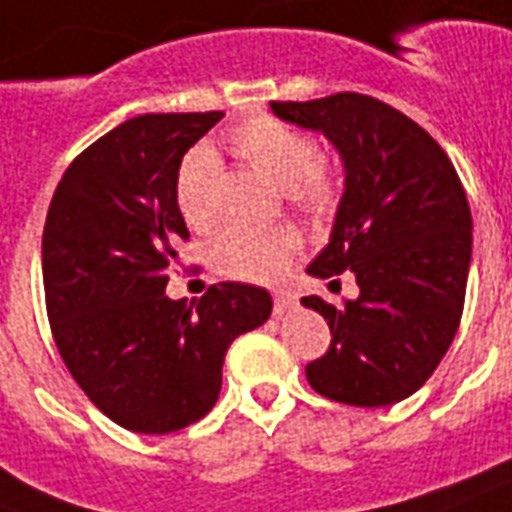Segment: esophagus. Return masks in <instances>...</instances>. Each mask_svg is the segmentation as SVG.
<instances>
[{
	"instance_id": "obj_1",
	"label": "esophagus",
	"mask_w": 512,
	"mask_h": 512,
	"mask_svg": "<svg viewBox=\"0 0 512 512\" xmlns=\"http://www.w3.org/2000/svg\"><path fill=\"white\" fill-rule=\"evenodd\" d=\"M298 298H295L290 290H280V293H274V314H285L290 308H295Z\"/></svg>"
}]
</instances>
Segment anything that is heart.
<instances>
[{
    "instance_id": "obj_1",
    "label": "heart",
    "mask_w": 512,
    "mask_h": 512,
    "mask_svg": "<svg viewBox=\"0 0 512 512\" xmlns=\"http://www.w3.org/2000/svg\"><path fill=\"white\" fill-rule=\"evenodd\" d=\"M230 149L261 175H266L295 206L308 214H324L337 201L335 172L319 156V146L306 130L269 114L251 117L230 133ZM217 175L214 151L196 146L183 156L175 175V201L193 230H206L217 219ZM301 240L293 230L227 227L209 243V264L222 277L240 282H272L285 274Z\"/></svg>"
}]
</instances>
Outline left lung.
I'll use <instances>...</instances> for the list:
<instances>
[{
    "label": "left lung",
    "mask_w": 512,
    "mask_h": 512,
    "mask_svg": "<svg viewBox=\"0 0 512 512\" xmlns=\"http://www.w3.org/2000/svg\"><path fill=\"white\" fill-rule=\"evenodd\" d=\"M272 112L324 133L340 154L345 193L308 274L353 272L361 287L340 308L301 298L332 332L327 353L306 366L308 384L361 408L411 398L463 316L474 225L458 172L421 125L371 96L272 101Z\"/></svg>",
    "instance_id": "obj_1"
}]
</instances>
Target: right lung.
<instances>
[{
  "label": "right lung",
  "mask_w": 512,
  "mask_h": 512,
  "mask_svg": "<svg viewBox=\"0 0 512 512\" xmlns=\"http://www.w3.org/2000/svg\"><path fill=\"white\" fill-rule=\"evenodd\" d=\"M225 112L141 114L91 143L54 190L41 240L46 314L67 371L114 424L185 429L214 408L232 340L272 314L264 287L164 293L188 227L175 201L185 151Z\"/></svg>",
  "instance_id": "right-lung-1"
}]
</instances>
